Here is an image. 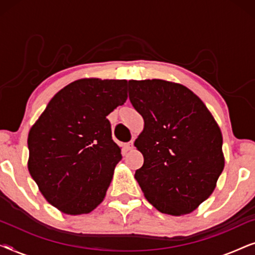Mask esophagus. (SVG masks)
Listing matches in <instances>:
<instances>
[{
	"mask_svg": "<svg viewBox=\"0 0 255 255\" xmlns=\"http://www.w3.org/2000/svg\"><path fill=\"white\" fill-rule=\"evenodd\" d=\"M125 148H127L128 151H131V149L133 148V141H130V142H128V144L125 145Z\"/></svg>",
	"mask_w": 255,
	"mask_h": 255,
	"instance_id": "obj_1",
	"label": "esophagus"
}]
</instances>
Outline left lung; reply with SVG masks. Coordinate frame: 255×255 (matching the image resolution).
Segmentation results:
<instances>
[{
	"mask_svg": "<svg viewBox=\"0 0 255 255\" xmlns=\"http://www.w3.org/2000/svg\"><path fill=\"white\" fill-rule=\"evenodd\" d=\"M128 99L144 118L134 141L144 165L134 177L146 200L162 214H189L212 194L224 169L221 128L180 83L130 80Z\"/></svg>",
	"mask_w": 255,
	"mask_h": 255,
	"instance_id": "8db88e82",
	"label": "left lung"
}]
</instances>
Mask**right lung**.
I'll list each match as a JSON object with an SVG mask.
<instances>
[{
    "mask_svg": "<svg viewBox=\"0 0 255 255\" xmlns=\"http://www.w3.org/2000/svg\"><path fill=\"white\" fill-rule=\"evenodd\" d=\"M127 87V80H76L55 94L31 128L30 175L64 214H89L106 196L122 159L107 116L125 103Z\"/></svg>",
    "mask_w": 255,
    "mask_h": 255,
    "instance_id": "right-lung-1",
    "label": "right lung"
}]
</instances>
